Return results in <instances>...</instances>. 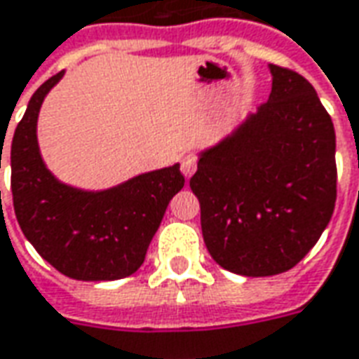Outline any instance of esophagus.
<instances>
[{
	"instance_id": "esophagus-1",
	"label": "esophagus",
	"mask_w": 359,
	"mask_h": 359,
	"mask_svg": "<svg viewBox=\"0 0 359 359\" xmlns=\"http://www.w3.org/2000/svg\"><path fill=\"white\" fill-rule=\"evenodd\" d=\"M196 169H198L196 155H184V157H182V161H180V171H182V175H184L187 179H190V177L196 172Z\"/></svg>"
}]
</instances>
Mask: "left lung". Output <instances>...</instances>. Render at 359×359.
Returning a JSON list of instances; mask_svg holds the SVG:
<instances>
[{
  "instance_id": "obj_1",
  "label": "left lung",
  "mask_w": 359,
  "mask_h": 359,
  "mask_svg": "<svg viewBox=\"0 0 359 359\" xmlns=\"http://www.w3.org/2000/svg\"><path fill=\"white\" fill-rule=\"evenodd\" d=\"M272 93L235 134L200 155L190 188L215 262L241 276L293 268L337 202V136L313 85L270 64Z\"/></svg>"
}]
</instances>
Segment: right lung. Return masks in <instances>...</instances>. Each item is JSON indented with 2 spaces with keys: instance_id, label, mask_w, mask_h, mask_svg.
Instances as JSON below:
<instances>
[{
  "instance_id": "1",
  "label": "right lung",
  "mask_w": 359,
  "mask_h": 359,
  "mask_svg": "<svg viewBox=\"0 0 359 359\" xmlns=\"http://www.w3.org/2000/svg\"><path fill=\"white\" fill-rule=\"evenodd\" d=\"M62 75H52L34 91L15 130V215L25 237L57 272L85 282L120 280L144 264L147 247L171 198L184 187V177L180 165H172L102 192L77 190L54 179L40 157L36 120L46 93Z\"/></svg>"
}]
</instances>
